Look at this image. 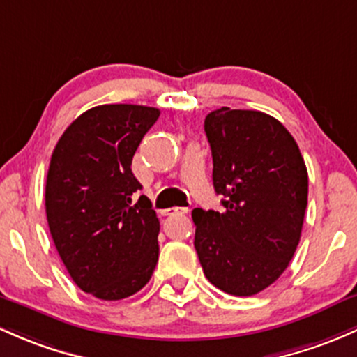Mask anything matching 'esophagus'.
I'll return each instance as SVG.
<instances>
[{"mask_svg": "<svg viewBox=\"0 0 357 357\" xmlns=\"http://www.w3.org/2000/svg\"><path fill=\"white\" fill-rule=\"evenodd\" d=\"M186 212H188V208H183V207H172V208L166 210L167 215H183V213H186Z\"/></svg>", "mask_w": 357, "mask_h": 357, "instance_id": "obj_1", "label": "esophagus"}]
</instances>
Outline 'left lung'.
Segmentation results:
<instances>
[{"instance_id":"8db88e82","label":"left lung","mask_w":357,"mask_h":357,"mask_svg":"<svg viewBox=\"0 0 357 357\" xmlns=\"http://www.w3.org/2000/svg\"><path fill=\"white\" fill-rule=\"evenodd\" d=\"M213 188L222 210L195 208L205 277L232 296L275 282L294 257L307 205V171L286 126L260 111L220 107L205 118Z\"/></svg>"}]
</instances>
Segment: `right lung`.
<instances>
[{
    "instance_id": "1",
    "label": "right lung",
    "mask_w": 357,
    "mask_h": 357,
    "mask_svg": "<svg viewBox=\"0 0 357 357\" xmlns=\"http://www.w3.org/2000/svg\"><path fill=\"white\" fill-rule=\"evenodd\" d=\"M160 111L104 104L78 116L51 155L46 215L56 250L84 292L118 301L140 291L159 260V219L131 160Z\"/></svg>"
}]
</instances>
